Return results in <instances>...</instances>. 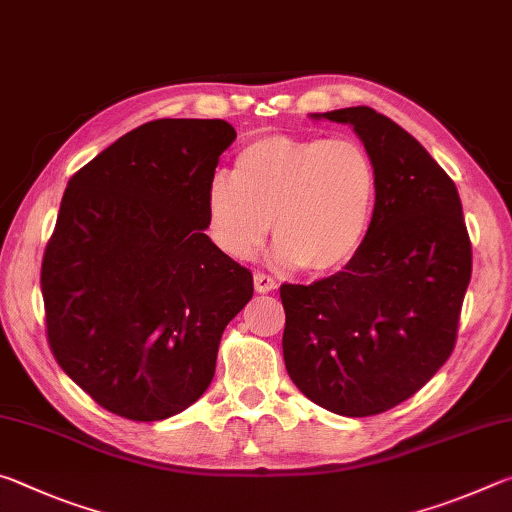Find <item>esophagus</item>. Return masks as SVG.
I'll return each mask as SVG.
<instances>
[{"label":"esophagus","instance_id":"34e87169","mask_svg":"<svg viewBox=\"0 0 512 512\" xmlns=\"http://www.w3.org/2000/svg\"><path fill=\"white\" fill-rule=\"evenodd\" d=\"M255 291L257 293H271L273 289H277V282L273 280L271 275H264V273H255Z\"/></svg>","mask_w":512,"mask_h":512}]
</instances>
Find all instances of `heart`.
Listing matches in <instances>:
<instances>
[{
    "mask_svg": "<svg viewBox=\"0 0 512 512\" xmlns=\"http://www.w3.org/2000/svg\"><path fill=\"white\" fill-rule=\"evenodd\" d=\"M375 203L377 169L359 142L266 135L239 151L235 171L212 173L207 228L239 262L273 228L277 262L327 273L357 255Z\"/></svg>",
    "mask_w": 512,
    "mask_h": 512,
    "instance_id": "1",
    "label": "heart"
}]
</instances>
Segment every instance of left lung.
I'll return each mask as SVG.
<instances>
[{"instance_id": "obj_1", "label": "left lung", "mask_w": 512, "mask_h": 512, "mask_svg": "<svg viewBox=\"0 0 512 512\" xmlns=\"http://www.w3.org/2000/svg\"><path fill=\"white\" fill-rule=\"evenodd\" d=\"M311 117L354 128L377 203L343 271L280 287L284 366L311 402L366 418L409 400L449 359L472 246L454 180L402 126L368 106Z\"/></svg>"}]
</instances>
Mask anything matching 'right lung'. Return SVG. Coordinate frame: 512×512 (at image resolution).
<instances>
[{
	"label": "right lung",
	"instance_id": "1",
	"mask_svg": "<svg viewBox=\"0 0 512 512\" xmlns=\"http://www.w3.org/2000/svg\"><path fill=\"white\" fill-rule=\"evenodd\" d=\"M235 137L223 119H155L69 178L42 257L47 339L69 379L121 418L192 406L253 298V273L205 235L207 185Z\"/></svg>",
	"mask_w": 512,
	"mask_h": 512
}]
</instances>
